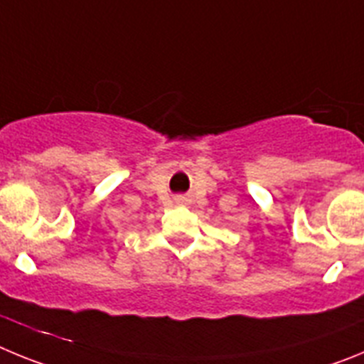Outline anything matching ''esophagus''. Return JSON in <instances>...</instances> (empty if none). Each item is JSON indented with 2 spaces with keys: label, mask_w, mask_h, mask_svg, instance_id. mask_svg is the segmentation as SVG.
Masks as SVG:
<instances>
[{
  "label": "esophagus",
  "mask_w": 364,
  "mask_h": 364,
  "mask_svg": "<svg viewBox=\"0 0 364 364\" xmlns=\"http://www.w3.org/2000/svg\"><path fill=\"white\" fill-rule=\"evenodd\" d=\"M178 200H182V198H178Z\"/></svg>",
  "instance_id": "obj_1"
}]
</instances>
